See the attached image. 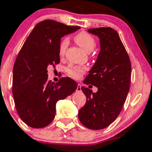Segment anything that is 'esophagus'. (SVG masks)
Instances as JSON below:
<instances>
[{
    "instance_id": "esophagus-1",
    "label": "esophagus",
    "mask_w": 152,
    "mask_h": 152,
    "mask_svg": "<svg viewBox=\"0 0 152 152\" xmlns=\"http://www.w3.org/2000/svg\"><path fill=\"white\" fill-rule=\"evenodd\" d=\"M81 85L80 84H79V85H77V88H76V92H80V91H82V88H81Z\"/></svg>"
}]
</instances>
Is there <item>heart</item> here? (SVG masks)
I'll list each match as a JSON object with an SVG mask.
<instances>
[{
  "label": "heart",
  "mask_w": 152,
  "mask_h": 152,
  "mask_svg": "<svg viewBox=\"0 0 152 152\" xmlns=\"http://www.w3.org/2000/svg\"><path fill=\"white\" fill-rule=\"evenodd\" d=\"M74 39L76 43L87 53H91L95 48V40L90 34L87 33V32H79L77 35H76ZM68 44L69 39L67 38H64L60 42L58 53H59V55L61 56H63L65 54ZM85 70H86L85 67L70 65L67 67V73L70 77L73 78V79H79L82 76V75L85 73Z\"/></svg>",
  "instance_id": "1"
}]
</instances>
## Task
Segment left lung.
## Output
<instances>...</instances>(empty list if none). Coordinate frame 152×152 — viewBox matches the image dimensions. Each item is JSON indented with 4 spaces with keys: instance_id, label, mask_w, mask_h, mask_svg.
Wrapping results in <instances>:
<instances>
[{
    "instance_id": "1",
    "label": "left lung",
    "mask_w": 152,
    "mask_h": 152,
    "mask_svg": "<svg viewBox=\"0 0 152 152\" xmlns=\"http://www.w3.org/2000/svg\"><path fill=\"white\" fill-rule=\"evenodd\" d=\"M88 31L99 37L100 51L84 83L96 86L98 91L93 93L81 88L87 101L79 110V120L88 129L100 130L110 126L123 108L130 88L132 65L115 29L99 27Z\"/></svg>"
}]
</instances>
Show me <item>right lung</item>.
Segmentation results:
<instances>
[{
    "instance_id": "add662e5",
    "label": "right lung",
    "mask_w": 152,
    "mask_h": 152,
    "mask_svg": "<svg viewBox=\"0 0 152 152\" xmlns=\"http://www.w3.org/2000/svg\"><path fill=\"white\" fill-rule=\"evenodd\" d=\"M80 26H70L53 20L39 22L25 41L15 61L12 94L19 117L34 129L53 120L56 104L77 88V83L62 77L54 84L48 80V68L60 62L58 48L64 35Z\"/></svg>"
}]
</instances>
